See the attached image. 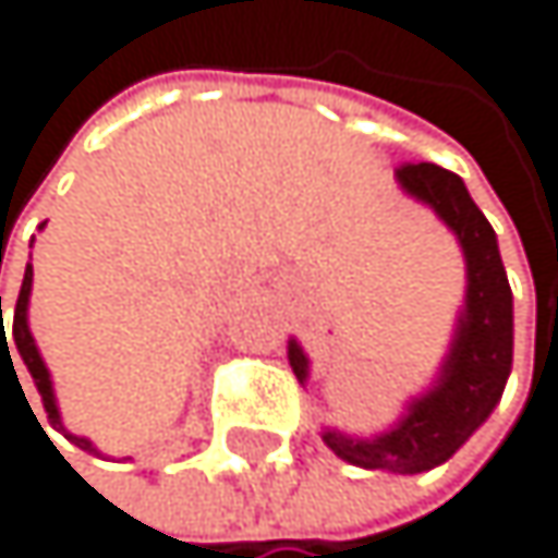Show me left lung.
<instances>
[{"label":"left lung","mask_w":558,"mask_h":558,"mask_svg":"<svg viewBox=\"0 0 558 558\" xmlns=\"http://www.w3.org/2000/svg\"><path fill=\"white\" fill-rule=\"evenodd\" d=\"M395 180L401 194L428 207L462 247L465 298L456 317V335L435 381L404 401L391 428L378 435L325 428L320 438L338 459L357 469L418 475L452 459L496 412L512 372V288L496 230L469 197L459 173L435 163H404ZM288 361L304 385L311 378V361L298 338L288 341Z\"/></svg>","instance_id":"left-lung-1"}]
</instances>
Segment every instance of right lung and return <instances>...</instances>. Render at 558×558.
<instances>
[{"instance_id": "add662e5", "label": "right lung", "mask_w": 558, "mask_h": 558, "mask_svg": "<svg viewBox=\"0 0 558 558\" xmlns=\"http://www.w3.org/2000/svg\"><path fill=\"white\" fill-rule=\"evenodd\" d=\"M29 294H33V264H26L23 291H19V301H15V311H12V341H15V351H19V357H23L26 372L33 375L36 391L43 395V409H46V415H49V425H52L56 432L66 435L73 445H80L83 452L99 456V448H96L86 435H73L66 425H62L59 401H56V391H52V375H49V368H46V361H43V354H39V344H36V338H33V328H29ZM0 328H2L0 354H5V351H9V341H5V325H2V298H0ZM9 361H12V354H9ZM12 372H15V364H12ZM15 381H19V378H15ZM39 428H43V425H39Z\"/></svg>"}]
</instances>
